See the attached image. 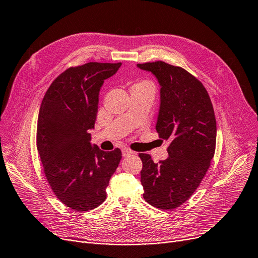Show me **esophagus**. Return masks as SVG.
<instances>
[{"label":"esophagus","instance_id":"esophagus-1","mask_svg":"<svg viewBox=\"0 0 258 258\" xmlns=\"http://www.w3.org/2000/svg\"><path fill=\"white\" fill-rule=\"evenodd\" d=\"M121 152H122V155H124V156H128V155H131V154H134V153H136L134 151L130 150L129 148H122Z\"/></svg>","mask_w":258,"mask_h":258}]
</instances>
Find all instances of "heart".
<instances>
[{
    "instance_id": "b5f03b06",
    "label": "heart",
    "mask_w": 258,
    "mask_h": 258,
    "mask_svg": "<svg viewBox=\"0 0 258 258\" xmlns=\"http://www.w3.org/2000/svg\"><path fill=\"white\" fill-rule=\"evenodd\" d=\"M138 86H152V84L148 81H142V82H139L137 84L133 85V87H138Z\"/></svg>"
}]
</instances>
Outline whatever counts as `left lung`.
I'll use <instances>...</instances> for the list:
<instances>
[{
  "label": "left lung",
  "instance_id": "obj_1",
  "mask_svg": "<svg viewBox=\"0 0 258 258\" xmlns=\"http://www.w3.org/2000/svg\"><path fill=\"white\" fill-rule=\"evenodd\" d=\"M151 72L161 86L155 129L170 140L165 161L155 164L149 154L143 162V198L162 210L175 209L198 189L214 156L216 119L204 85L187 70L162 60L137 65Z\"/></svg>",
  "mask_w": 258,
  "mask_h": 258
}]
</instances>
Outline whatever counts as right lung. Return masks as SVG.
Returning <instances> with one entry per match:
<instances>
[{
  "label": "right lung",
  "mask_w": 258,
  "mask_h": 258,
  "mask_svg": "<svg viewBox=\"0 0 258 258\" xmlns=\"http://www.w3.org/2000/svg\"><path fill=\"white\" fill-rule=\"evenodd\" d=\"M121 63L91 62L70 67L52 82L41 104L36 147L56 198L72 210H92L106 200V188L121 158L118 148L92 146L99 95L104 81Z\"/></svg>",
  "instance_id": "add662e5"
}]
</instances>
